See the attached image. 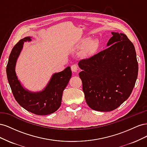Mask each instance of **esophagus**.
<instances>
[{"instance_id": "34e87169", "label": "esophagus", "mask_w": 147, "mask_h": 147, "mask_svg": "<svg viewBox=\"0 0 147 147\" xmlns=\"http://www.w3.org/2000/svg\"><path fill=\"white\" fill-rule=\"evenodd\" d=\"M71 70L73 72H77V70H78V67L76 64H74L72 65H71Z\"/></svg>"}]
</instances>
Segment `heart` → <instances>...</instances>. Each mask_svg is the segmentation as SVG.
<instances>
[{
	"label": "heart",
	"mask_w": 147,
	"mask_h": 147,
	"mask_svg": "<svg viewBox=\"0 0 147 147\" xmlns=\"http://www.w3.org/2000/svg\"><path fill=\"white\" fill-rule=\"evenodd\" d=\"M99 47V42L97 39H91V37H84L75 45L74 49L80 51V55L83 57L90 56L97 50Z\"/></svg>",
	"instance_id": "obj_1"
}]
</instances>
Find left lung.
I'll use <instances>...</instances> for the list:
<instances>
[{"label":"left lung","mask_w":147,"mask_h":147,"mask_svg":"<svg viewBox=\"0 0 147 147\" xmlns=\"http://www.w3.org/2000/svg\"><path fill=\"white\" fill-rule=\"evenodd\" d=\"M111 33L109 47L78 63L86 103L99 112L113 110L127 100L138 75L134 45L125 34Z\"/></svg>","instance_id":"left-lung-1"}]
</instances>
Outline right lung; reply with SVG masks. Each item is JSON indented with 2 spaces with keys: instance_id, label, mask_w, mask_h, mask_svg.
I'll use <instances>...</instances> for the list:
<instances>
[{
  "instance_id": "right-lung-1",
  "label": "right lung",
  "mask_w": 147,
  "mask_h": 147,
  "mask_svg": "<svg viewBox=\"0 0 147 147\" xmlns=\"http://www.w3.org/2000/svg\"><path fill=\"white\" fill-rule=\"evenodd\" d=\"M31 40V37H24L13 48L6 69L8 82L15 100L22 107L35 115H50L60 107L63 93L72 77V71L67 67L63 71L53 74L42 91L33 92L24 88L17 77L15 67L24 42Z\"/></svg>"
}]
</instances>
